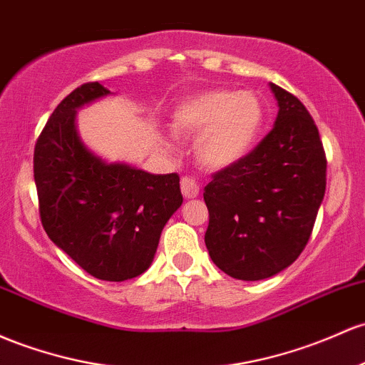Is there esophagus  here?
Listing matches in <instances>:
<instances>
[{"label":"esophagus","mask_w":365,"mask_h":365,"mask_svg":"<svg viewBox=\"0 0 365 365\" xmlns=\"http://www.w3.org/2000/svg\"><path fill=\"white\" fill-rule=\"evenodd\" d=\"M180 187H182V194L185 199H194L199 195V185L192 176H185V178H182Z\"/></svg>","instance_id":"1"}]
</instances>
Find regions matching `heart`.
Returning <instances> with one entry per match:
<instances>
[{
    "instance_id": "1",
    "label": "heart",
    "mask_w": 365,
    "mask_h": 365,
    "mask_svg": "<svg viewBox=\"0 0 365 365\" xmlns=\"http://www.w3.org/2000/svg\"><path fill=\"white\" fill-rule=\"evenodd\" d=\"M265 118V103L255 91L211 90L176 103L171 128L182 137L199 133V163L211 170H225L255 149Z\"/></svg>"
}]
</instances>
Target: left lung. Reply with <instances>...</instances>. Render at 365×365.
Segmentation results:
<instances>
[{
  "mask_svg": "<svg viewBox=\"0 0 365 365\" xmlns=\"http://www.w3.org/2000/svg\"><path fill=\"white\" fill-rule=\"evenodd\" d=\"M274 128L241 163L204 189V242L220 270L239 280L279 274L302 255L326 194V154L302 102L270 83Z\"/></svg>",
  "mask_w": 365,
  "mask_h": 365,
  "instance_id": "1",
  "label": "left lung"
}]
</instances>
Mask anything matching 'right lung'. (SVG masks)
<instances>
[{
  "label": "right lung",
  "mask_w": 365,
  "mask_h": 365,
  "mask_svg": "<svg viewBox=\"0 0 365 365\" xmlns=\"http://www.w3.org/2000/svg\"><path fill=\"white\" fill-rule=\"evenodd\" d=\"M109 95L100 83H86L58 103L36 142L34 182L55 246L93 277L123 282L150 267L183 197L176 173L107 163L83 143L76 112Z\"/></svg>",
  "instance_id": "1"
}]
</instances>
